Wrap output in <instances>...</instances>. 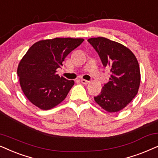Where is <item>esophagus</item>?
Instances as JSON below:
<instances>
[{"mask_svg": "<svg viewBox=\"0 0 158 158\" xmlns=\"http://www.w3.org/2000/svg\"><path fill=\"white\" fill-rule=\"evenodd\" d=\"M81 82L82 83V84H84V85H87V84L89 83V81H87V80H86V79H81Z\"/></svg>", "mask_w": 158, "mask_h": 158, "instance_id": "esophagus-1", "label": "esophagus"}]
</instances>
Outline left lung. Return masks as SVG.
Listing matches in <instances>:
<instances>
[{
    "instance_id": "1",
    "label": "left lung",
    "mask_w": 158,
    "mask_h": 158,
    "mask_svg": "<svg viewBox=\"0 0 158 158\" xmlns=\"http://www.w3.org/2000/svg\"><path fill=\"white\" fill-rule=\"evenodd\" d=\"M98 52L102 65L110 69L109 81L94 100L105 110H122L137 94L140 85V69L137 59L129 48L106 37L88 39Z\"/></svg>"
}]
</instances>
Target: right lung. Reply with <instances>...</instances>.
<instances>
[{"mask_svg":"<svg viewBox=\"0 0 158 158\" xmlns=\"http://www.w3.org/2000/svg\"><path fill=\"white\" fill-rule=\"evenodd\" d=\"M83 41L56 37L38 41L29 48L19 64L17 74L22 91L31 103L42 110H50L66 98L74 81L60 77L57 69Z\"/></svg>","mask_w":158,"mask_h":158,"instance_id":"add662e5","label":"right lung"}]
</instances>
